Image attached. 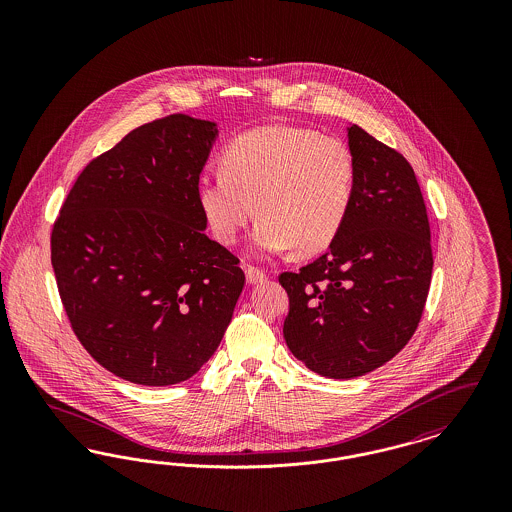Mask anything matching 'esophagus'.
Returning a JSON list of instances; mask_svg holds the SVG:
<instances>
[{
	"label": "esophagus",
	"mask_w": 512,
	"mask_h": 512,
	"mask_svg": "<svg viewBox=\"0 0 512 512\" xmlns=\"http://www.w3.org/2000/svg\"><path fill=\"white\" fill-rule=\"evenodd\" d=\"M245 278L247 284H261L267 280V272L257 267H245Z\"/></svg>",
	"instance_id": "1"
}]
</instances>
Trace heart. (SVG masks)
<instances>
[{"label": "heart", "mask_w": 512, "mask_h": 512, "mask_svg": "<svg viewBox=\"0 0 512 512\" xmlns=\"http://www.w3.org/2000/svg\"><path fill=\"white\" fill-rule=\"evenodd\" d=\"M357 169L338 138L301 126H261L234 138L220 174L197 182V203L220 244L238 242L255 211L253 247L313 255L332 244L349 217Z\"/></svg>", "instance_id": "1"}]
</instances>
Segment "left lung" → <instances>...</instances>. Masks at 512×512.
Masks as SVG:
<instances>
[{"mask_svg": "<svg viewBox=\"0 0 512 512\" xmlns=\"http://www.w3.org/2000/svg\"><path fill=\"white\" fill-rule=\"evenodd\" d=\"M355 197L330 249L282 272L290 311L284 340L307 368L349 380L386 365L413 338L432 282L430 222L409 161L347 128Z\"/></svg>", "mask_w": 512, "mask_h": 512, "instance_id": "1", "label": "left lung"}]
</instances>
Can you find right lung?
I'll use <instances>...</instances> for the list:
<instances>
[{"instance_id":"obj_1","label":"right lung","mask_w":512,"mask_h":512,"mask_svg":"<svg viewBox=\"0 0 512 512\" xmlns=\"http://www.w3.org/2000/svg\"><path fill=\"white\" fill-rule=\"evenodd\" d=\"M215 122L155 119L92 159L51 228V265L82 347L122 380L172 386L217 351L244 290L205 236L197 182Z\"/></svg>"}]
</instances>
